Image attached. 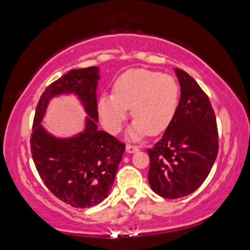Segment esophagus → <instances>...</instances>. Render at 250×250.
<instances>
[{"label": "esophagus", "instance_id": "1", "mask_svg": "<svg viewBox=\"0 0 250 250\" xmlns=\"http://www.w3.org/2000/svg\"><path fill=\"white\" fill-rule=\"evenodd\" d=\"M125 149H126V152H128V153H133V152H137V150H138L139 148H138V146H136V145H131V144H126Z\"/></svg>", "mask_w": 250, "mask_h": 250}]
</instances>
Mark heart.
Wrapping results in <instances>:
<instances>
[{
	"mask_svg": "<svg viewBox=\"0 0 250 250\" xmlns=\"http://www.w3.org/2000/svg\"><path fill=\"white\" fill-rule=\"evenodd\" d=\"M114 93L102 94L98 113L105 128L118 132L128 115L135 118L129 135L139 138L164 131L177 112L180 87L174 77L147 69H130L117 78Z\"/></svg>",
	"mask_w": 250,
	"mask_h": 250,
	"instance_id": "heart-1",
	"label": "heart"
}]
</instances>
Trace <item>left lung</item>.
I'll list each match as a JSON object with an SVG mask.
<instances>
[{
  "label": "left lung",
  "instance_id": "1",
  "mask_svg": "<svg viewBox=\"0 0 250 250\" xmlns=\"http://www.w3.org/2000/svg\"><path fill=\"white\" fill-rule=\"evenodd\" d=\"M175 72L181 86L177 112L163 137L147 149L150 187L168 199L198 189L219 152L216 118L208 96L187 72L181 69Z\"/></svg>",
  "mask_w": 250,
  "mask_h": 250
}]
</instances>
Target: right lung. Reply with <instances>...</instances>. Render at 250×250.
<instances>
[{"label": "right lung", "mask_w": 250, "mask_h": 250, "mask_svg": "<svg viewBox=\"0 0 250 250\" xmlns=\"http://www.w3.org/2000/svg\"><path fill=\"white\" fill-rule=\"evenodd\" d=\"M98 68L73 69L46 87L38 101L30 136L35 167L56 198L77 208L97 205L110 194L125 145L97 129ZM75 92L90 117L85 131L69 140L48 135L39 124L49 98Z\"/></svg>", "instance_id": "obj_1"}]
</instances>
